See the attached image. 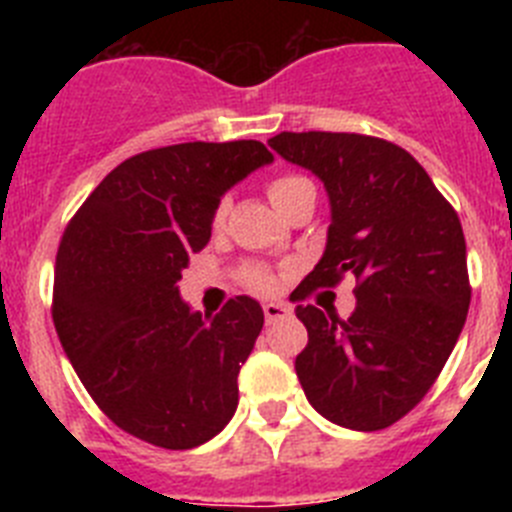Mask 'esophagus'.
Returning a JSON list of instances; mask_svg holds the SVG:
<instances>
[{
    "instance_id": "obj_1",
    "label": "esophagus",
    "mask_w": 512,
    "mask_h": 512,
    "mask_svg": "<svg viewBox=\"0 0 512 512\" xmlns=\"http://www.w3.org/2000/svg\"><path fill=\"white\" fill-rule=\"evenodd\" d=\"M287 315H292V307L284 305V302H266L264 305V318L266 323H277V320H284Z\"/></svg>"
}]
</instances>
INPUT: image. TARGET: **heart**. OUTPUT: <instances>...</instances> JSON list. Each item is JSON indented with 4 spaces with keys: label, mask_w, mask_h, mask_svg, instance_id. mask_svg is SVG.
<instances>
[{
    "label": "heart",
    "mask_w": 512,
    "mask_h": 512,
    "mask_svg": "<svg viewBox=\"0 0 512 512\" xmlns=\"http://www.w3.org/2000/svg\"><path fill=\"white\" fill-rule=\"evenodd\" d=\"M312 192H315V187H312L310 179L302 174L274 176V179L266 184V194H269L271 205L277 207L282 215H287V212L292 210V207L305 197V194H312ZM225 217H228V200L220 202V205L215 207V212H212V228L215 230L223 228ZM243 279H246L248 287L259 289V292H269V289H274V277H271L266 269H261V266H248V269L243 271Z\"/></svg>",
    "instance_id": "b5f03b06"
}]
</instances>
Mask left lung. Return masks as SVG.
I'll use <instances>...</instances> for the list:
<instances>
[{
	"label": "left lung",
	"mask_w": 512,
	"mask_h": 512,
	"mask_svg": "<svg viewBox=\"0 0 512 512\" xmlns=\"http://www.w3.org/2000/svg\"><path fill=\"white\" fill-rule=\"evenodd\" d=\"M269 146L312 171L330 200L323 259L295 289L356 279V310L297 305L295 359L307 400L330 423L382 431L425 397L454 351L472 287L459 215L405 148L359 133H279Z\"/></svg>",
	"instance_id": "left-lung-1"
}]
</instances>
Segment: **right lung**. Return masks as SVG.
Returning a JSON list of instances; mask_svg holds the SVG:
<instances>
[{
  "label": "right lung",
  "instance_id": "right-lung-1",
  "mask_svg": "<svg viewBox=\"0 0 512 512\" xmlns=\"http://www.w3.org/2000/svg\"><path fill=\"white\" fill-rule=\"evenodd\" d=\"M271 161L259 140L153 148L104 176L63 230L56 333L99 410L140 441L194 449L238 408L264 310L241 295L202 318L176 282L210 241L220 197Z\"/></svg>",
  "mask_w": 512,
  "mask_h": 512
}]
</instances>
